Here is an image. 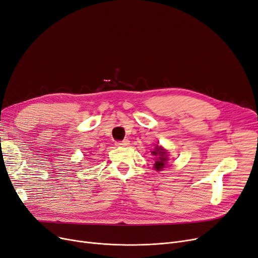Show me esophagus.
<instances>
[{"mask_svg": "<svg viewBox=\"0 0 258 258\" xmlns=\"http://www.w3.org/2000/svg\"><path fill=\"white\" fill-rule=\"evenodd\" d=\"M115 145L117 147H125V146H128L129 145V141L128 140H123V141H118L115 143Z\"/></svg>", "mask_w": 258, "mask_h": 258, "instance_id": "esophagus-1", "label": "esophagus"}]
</instances>
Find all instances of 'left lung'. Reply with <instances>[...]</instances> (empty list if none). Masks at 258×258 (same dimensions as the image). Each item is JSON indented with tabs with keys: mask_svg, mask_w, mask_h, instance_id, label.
Returning <instances> with one entry per match:
<instances>
[{
	"mask_svg": "<svg viewBox=\"0 0 258 258\" xmlns=\"http://www.w3.org/2000/svg\"><path fill=\"white\" fill-rule=\"evenodd\" d=\"M151 154L153 157H156L154 158L156 162H154V164H153L154 169L158 171L163 170V168H165V166H166V163L168 161L167 151L165 150L163 147L157 145L156 148H154V150L151 151Z\"/></svg>",
	"mask_w": 258,
	"mask_h": 258,
	"instance_id": "8db88e82",
	"label": "left lung"
}]
</instances>
